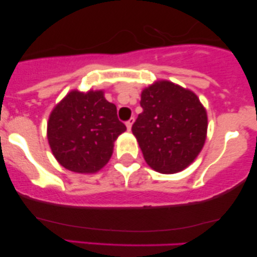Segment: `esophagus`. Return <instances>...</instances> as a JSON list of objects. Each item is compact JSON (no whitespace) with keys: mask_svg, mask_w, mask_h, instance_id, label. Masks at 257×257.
I'll return each mask as SVG.
<instances>
[{"mask_svg":"<svg viewBox=\"0 0 257 257\" xmlns=\"http://www.w3.org/2000/svg\"><path fill=\"white\" fill-rule=\"evenodd\" d=\"M134 118H131L129 120H126L125 122V125H126V128H128V131H131L132 129V125H133V123H134Z\"/></svg>","mask_w":257,"mask_h":257,"instance_id":"esophagus-1","label":"esophagus"}]
</instances>
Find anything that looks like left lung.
<instances>
[{
  "instance_id": "obj_1",
  "label": "left lung",
  "mask_w": 257,
  "mask_h": 257,
  "mask_svg": "<svg viewBox=\"0 0 257 257\" xmlns=\"http://www.w3.org/2000/svg\"><path fill=\"white\" fill-rule=\"evenodd\" d=\"M143 112L132 126L146 163L162 174L184 170L204 146L206 111L193 91L158 81L141 93Z\"/></svg>"
}]
</instances>
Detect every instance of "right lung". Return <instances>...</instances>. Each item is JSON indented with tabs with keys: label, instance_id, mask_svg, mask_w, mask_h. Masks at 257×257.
I'll list each match as a JSON object with an SVG mask.
<instances>
[{
	"label": "right lung",
	"instance_id": "obj_1",
	"mask_svg": "<svg viewBox=\"0 0 257 257\" xmlns=\"http://www.w3.org/2000/svg\"><path fill=\"white\" fill-rule=\"evenodd\" d=\"M126 126L102 90H72L53 108L47 125L51 150L65 169L96 173L110 161L113 143Z\"/></svg>",
	"mask_w": 257,
	"mask_h": 257
}]
</instances>
